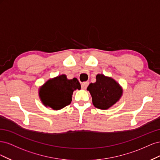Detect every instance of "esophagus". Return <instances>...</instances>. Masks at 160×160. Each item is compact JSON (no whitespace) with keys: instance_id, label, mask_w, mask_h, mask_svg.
Wrapping results in <instances>:
<instances>
[{"instance_id":"1","label":"esophagus","mask_w":160,"mask_h":160,"mask_svg":"<svg viewBox=\"0 0 160 160\" xmlns=\"http://www.w3.org/2000/svg\"><path fill=\"white\" fill-rule=\"evenodd\" d=\"M88 85H89V82L88 81L83 82V83H81V88L83 89H86V88H88Z\"/></svg>"}]
</instances>
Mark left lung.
Returning a JSON list of instances; mask_svg holds the SVG:
<instances>
[{"label": "left lung", "instance_id": "obj_1", "mask_svg": "<svg viewBox=\"0 0 160 160\" xmlns=\"http://www.w3.org/2000/svg\"><path fill=\"white\" fill-rule=\"evenodd\" d=\"M88 89L95 108L108 109L115 104L122 97L123 89L113 79L103 74L96 76V82L90 83Z\"/></svg>", "mask_w": 160, "mask_h": 160}]
</instances>
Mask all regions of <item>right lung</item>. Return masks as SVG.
<instances>
[{
    "label": "right lung",
    "mask_w": 160,
    "mask_h": 160,
    "mask_svg": "<svg viewBox=\"0 0 160 160\" xmlns=\"http://www.w3.org/2000/svg\"><path fill=\"white\" fill-rule=\"evenodd\" d=\"M76 89H81L77 79H68L65 75H61L48 80L40 88L38 95L45 106L59 110L71 103L72 93Z\"/></svg>",
    "instance_id": "add662e5"
}]
</instances>
